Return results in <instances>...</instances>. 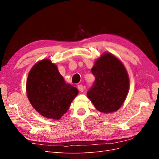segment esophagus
<instances>
[{"label":"esophagus","mask_w":159,"mask_h":159,"mask_svg":"<svg viewBox=\"0 0 159 159\" xmlns=\"http://www.w3.org/2000/svg\"><path fill=\"white\" fill-rule=\"evenodd\" d=\"M78 89L80 90L81 92H83L84 91V86L82 85H78Z\"/></svg>","instance_id":"1"}]
</instances>
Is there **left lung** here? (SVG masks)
Masks as SVG:
<instances>
[{"mask_svg":"<svg viewBox=\"0 0 159 159\" xmlns=\"http://www.w3.org/2000/svg\"><path fill=\"white\" fill-rule=\"evenodd\" d=\"M95 80L87 92L95 107L102 113L119 109L129 88L127 72L116 57L105 53L95 61L91 69Z\"/></svg>","mask_w":159,"mask_h":159,"instance_id":"8db88e82","label":"left lung"}]
</instances>
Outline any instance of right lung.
Wrapping results in <instances>:
<instances>
[{
	"mask_svg": "<svg viewBox=\"0 0 159 159\" xmlns=\"http://www.w3.org/2000/svg\"><path fill=\"white\" fill-rule=\"evenodd\" d=\"M26 92L32 105L42 116L59 119L68 110L78 94L75 87L66 84L50 60L33 66L28 76Z\"/></svg>",
	"mask_w": 159,
	"mask_h": 159,
	"instance_id": "add662e5",
	"label": "right lung"
}]
</instances>
